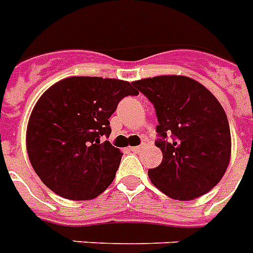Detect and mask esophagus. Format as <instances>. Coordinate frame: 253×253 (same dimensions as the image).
Returning a JSON list of instances; mask_svg holds the SVG:
<instances>
[{
	"mask_svg": "<svg viewBox=\"0 0 253 253\" xmlns=\"http://www.w3.org/2000/svg\"><path fill=\"white\" fill-rule=\"evenodd\" d=\"M131 149H132V152H135V153H140V152L144 149V144L137 145V147H133V148H131Z\"/></svg>",
	"mask_w": 253,
	"mask_h": 253,
	"instance_id": "1",
	"label": "esophagus"
}]
</instances>
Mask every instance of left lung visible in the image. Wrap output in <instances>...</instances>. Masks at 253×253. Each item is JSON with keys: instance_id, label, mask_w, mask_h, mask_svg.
Returning a JSON list of instances; mask_svg holds the SVG:
<instances>
[{"instance_id": "left-lung-1", "label": "left lung", "mask_w": 253, "mask_h": 253, "mask_svg": "<svg viewBox=\"0 0 253 253\" xmlns=\"http://www.w3.org/2000/svg\"><path fill=\"white\" fill-rule=\"evenodd\" d=\"M153 104L159 125L156 145L162 161L148 171L152 183L175 200L207 194L223 176L231 156L226 113L196 80L162 75L133 82Z\"/></svg>"}]
</instances>
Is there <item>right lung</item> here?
I'll return each instance as SVG.
<instances>
[{
    "label": "right lung",
    "instance_id": "right-lung-1",
    "mask_svg": "<svg viewBox=\"0 0 253 253\" xmlns=\"http://www.w3.org/2000/svg\"><path fill=\"white\" fill-rule=\"evenodd\" d=\"M139 92L131 83L97 77L59 80L42 93L27 126L31 165L45 186L70 200H91L110 186L122 152L109 137L118 102Z\"/></svg>",
    "mask_w": 253,
    "mask_h": 253
}]
</instances>
